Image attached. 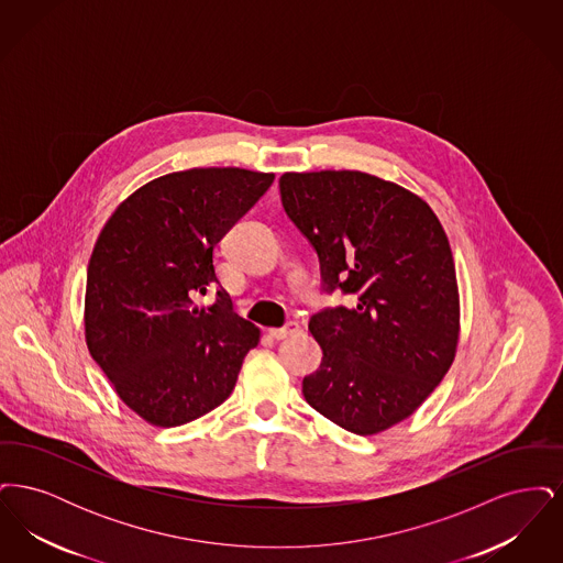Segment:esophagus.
<instances>
[{
    "mask_svg": "<svg viewBox=\"0 0 563 563\" xmlns=\"http://www.w3.org/2000/svg\"><path fill=\"white\" fill-rule=\"evenodd\" d=\"M297 331H299V324H297V322H287L285 327H274V329H269V335H272L274 340H285V338L294 335Z\"/></svg>",
    "mask_w": 563,
    "mask_h": 563,
    "instance_id": "obj_1",
    "label": "esophagus"
}]
</instances>
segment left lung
<instances>
[{
  "instance_id": "obj_1",
  "label": "left lung",
  "mask_w": 563,
  "mask_h": 563,
  "mask_svg": "<svg viewBox=\"0 0 563 563\" xmlns=\"http://www.w3.org/2000/svg\"><path fill=\"white\" fill-rule=\"evenodd\" d=\"M278 188L324 291L350 295L310 319L322 361L301 393L354 434L390 429L454 363L460 295L445 230L420 196L361 170L285 173Z\"/></svg>"
}]
</instances>
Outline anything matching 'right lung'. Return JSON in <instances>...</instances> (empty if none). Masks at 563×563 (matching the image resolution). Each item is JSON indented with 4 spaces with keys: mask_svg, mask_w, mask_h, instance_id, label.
<instances>
[{
    "mask_svg": "<svg viewBox=\"0 0 563 563\" xmlns=\"http://www.w3.org/2000/svg\"><path fill=\"white\" fill-rule=\"evenodd\" d=\"M274 173L189 168L133 191L95 242L84 299L90 356L145 422L170 429L225 401L260 329L232 308L213 249L272 186Z\"/></svg>",
    "mask_w": 563,
    "mask_h": 563,
    "instance_id": "right-lung-1",
    "label": "right lung"
}]
</instances>
